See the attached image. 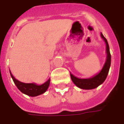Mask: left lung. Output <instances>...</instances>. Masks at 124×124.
Wrapping results in <instances>:
<instances>
[{"label": "left lung", "mask_w": 124, "mask_h": 124, "mask_svg": "<svg viewBox=\"0 0 124 124\" xmlns=\"http://www.w3.org/2000/svg\"><path fill=\"white\" fill-rule=\"evenodd\" d=\"M101 37L106 44V60L104 64V66L102 68L100 72L94 76L93 77L87 79H81L76 77L70 73V77L72 82L74 83L76 86H78V88L84 90H92L94 89L99 86L100 84L104 82L105 80L106 79L108 74L109 72V67L111 64V54L109 52V47L108 43L106 38L104 37L103 34L101 33Z\"/></svg>", "instance_id": "obj_1"}]
</instances>
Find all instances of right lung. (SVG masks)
<instances>
[{
    "label": "right lung",
    "mask_w": 124,
    "mask_h": 124,
    "mask_svg": "<svg viewBox=\"0 0 124 124\" xmlns=\"http://www.w3.org/2000/svg\"><path fill=\"white\" fill-rule=\"evenodd\" d=\"M10 76L15 82V85L16 86L18 89L23 93L29 96H32V97L39 96V95L44 93L47 90V89L48 88L50 82V79H49L48 80L46 81L45 83H44L42 85H37L35 83H23V82H21L20 81L16 80L12 76V73L10 72Z\"/></svg>",
    "instance_id": "obj_1"
}]
</instances>
